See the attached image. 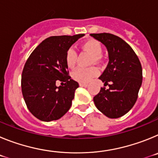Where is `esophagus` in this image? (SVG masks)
Masks as SVG:
<instances>
[{
  "mask_svg": "<svg viewBox=\"0 0 158 158\" xmlns=\"http://www.w3.org/2000/svg\"><path fill=\"white\" fill-rule=\"evenodd\" d=\"M79 85L81 86V87H87L89 85H88L87 83H81V82H80V83H79Z\"/></svg>",
  "mask_w": 158,
  "mask_h": 158,
  "instance_id": "esophagus-1",
  "label": "esophagus"
}]
</instances>
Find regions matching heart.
<instances>
[{"mask_svg": "<svg viewBox=\"0 0 158 158\" xmlns=\"http://www.w3.org/2000/svg\"><path fill=\"white\" fill-rule=\"evenodd\" d=\"M82 48L93 55V62H97L100 61L103 49H102L101 44L97 40H87L82 44ZM77 58V55L74 49L72 47L68 49L65 55V62L67 66L70 69L73 68L76 65ZM97 73H98V70L95 67H89V68L79 67L72 73L71 76L73 79L77 81L81 82V83H88L94 77H96Z\"/></svg>", "mask_w": 158, "mask_h": 158, "instance_id": "b5f03b06", "label": "heart"}]
</instances>
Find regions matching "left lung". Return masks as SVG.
<instances>
[{
    "label": "left lung",
    "mask_w": 158,
    "mask_h": 158,
    "mask_svg": "<svg viewBox=\"0 0 158 158\" xmlns=\"http://www.w3.org/2000/svg\"><path fill=\"white\" fill-rule=\"evenodd\" d=\"M106 47L109 62L100 77L108 85L101 88L93 97L97 109L111 118L128 112L135 105L142 82V69L139 58L131 46L121 38L110 34H90Z\"/></svg>",
    "instance_id": "left-lung-1"
}]
</instances>
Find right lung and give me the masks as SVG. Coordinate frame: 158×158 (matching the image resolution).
Listing matches in <instances>:
<instances>
[{
	"label": "right lung",
	"instance_id": "obj_1",
	"mask_svg": "<svg viewBox=\"0 0 158 158\" xmlns=\"http://www.w3.org/2000/svg\"><path fill=\"white\" fill-rule=\"evenodd\" d=\"M84 35L47 38L27 58L22 72V93L30 112L40 120H57L70 108L79 85L69 76L65 55L67 50ZM57 80L65 82L64 86L58 87Z\"/></svg>",
	"mask_w": 158,
	"mask_h": 158
}]
</instances>
